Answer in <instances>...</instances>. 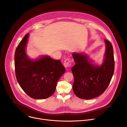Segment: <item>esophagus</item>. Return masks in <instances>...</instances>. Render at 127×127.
Wrapping results in <instances>:
<instances>
[{
  "mask_svg": "<svg viewBox=\"0 0 127 127\" xmlns=\"http://www.w3.org/2000/svg\"><path fill=\"white\" fill-rule=\"evenodd\" d=\"M64 66L65 68L70 67L71 66V60L69 59H67L64 61Z\"/></svg>",
  "mask_w": 127,
  "mask_h": 127,
  "instance_id": "1",
  "label": "esophagus"
}]
</instances>
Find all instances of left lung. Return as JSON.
Segmentation results:
<instances>
[{
  "mask_svg": "<svg viewBox=\"0 0 127 127\" xmlns=\"http://www.w3.org/2000/svg\"><path fill=\"white\" fill-rule=\"evenodd\" d=\"M106 50L101 65L92 63L87 55L73 53L75 64L71 68L74 81L73 90L79 98L89 99L102 94L109 85L115 69L113 48L111 43L104 40Z\"/></svg>",
  "mask_w": 127,
  "mask_h": 127,
  "instance_id": "1",
  "label": "left lung"
}]
</instances>
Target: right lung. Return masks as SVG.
<instances>
[{"label": "right lung", "instance_id": "right-lung-1", "mask_svg": "<svg viewBox=\"0 0 127 127\" xmlns=\"http://www.w3.org/2000/svg\"><path fill=\"white\" fill-rule=\"evenodd\" d=\"M29 33H27L17 46L14 55L17 81L31 97L42 99L51 96L55 91L57 82L65 72L59 60L43 56L38 60L30 59L26 48Z\"/></svg>", "mask_w": 127, "mask_h": 127}]
</instances>
